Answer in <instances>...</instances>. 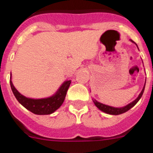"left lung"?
<instances>
[{"instance_id": "left-lung-1", "label": "left lung", "mask_w": 153, "mask_h": 153, "mask_svg": "<svg viewBox=\"0 0 153 153\" xmlns=\"http://www.w3.org/2000/svg\"><path fill=\"white\" fill-rule=\"evenodd\" d=\"M131 41H132V42H134L132 40H131ZM144 88H145V85H144V87H143V88L141 93L140 94L139 97H138L137 98V99L135 100L134 102H131L130 104L127 105L126 106L122 107V108H115V107H112V106H109V105H104V104L97 102V100H94V104L96 105V106L97 107L98 109H100L101 111L105 112V113L110 114V115H119V114H122V113H124V112H127V111L129 110L130 109H131V108H132L134 105H136V103L138 102V101H139V100L140 99L141 97H142V95H143V94Z\"/></svg>"}]
</instances>
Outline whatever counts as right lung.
<instances>
[{
  "label": "right lung",
  "instance_id": "add662e5",
  "mask_svg": "<svg viewBox=\"0 0 153 153\" xmlns=\"http://www.w3.org/2000/svg\"><path fill=\"white\" fill-rule=\"evenodd\" d=\"M11 77V76H10ZM11 89L14 96L16 97L19 103L22 104L25 108H26L30 112L37 115H49L55 112L57 109H59L60 105L63 102L66 95L71 81H65L59 88L55 95L46 99L34 100L27 98L19 92L12 83V81L10 80Z\"/></svg>",
  "mask_w": 153,
  "mask_h": 153
}]
</instances>
